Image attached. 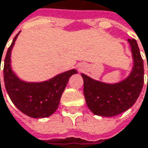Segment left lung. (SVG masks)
Returning <instances> with one entry per match:
<instances>
[{
	"instance_id": "left-lung-1",
	"label": "left lung",
	"mask_w": 148,
	"mask_h": 148,
	"mask_svg": "<svg viewBox=\"0 0 148 148\" xmlns=\"http://www.w3.org/2000/svg\"><path fill=\"white\" fill-rule=\"evenodd\" d=\"M132 49L133 67L129 76L117 84H105L81 74L84 94L88 108L102 117H112L125 112L135 103L144 83L143 60L135 39L127 40Z\"/></svg>"
}]
</instances>
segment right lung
Here are the masks:
<instances>
[{
    "label": "right lung",
    "mask_w": 148,
    "mask_h": 148,
    "mask_svg": "<svg viewBox=\"0 0 148 148\" xmlns=\"http://www.w3.org/2000/svg\"><path fill=\"white\" fill-rule=\"evenodd\" d=\"M19 34L20 32L15 36L8 48L4 61L5 89L12 103L23 113L34 119L46 118L56 111L69 78L78 72L75 69H71L40 83H29L21 80L10 67L11 49Z\"/></svg>",
    "instance_id": "right-lung-1"
}]
</instances>
